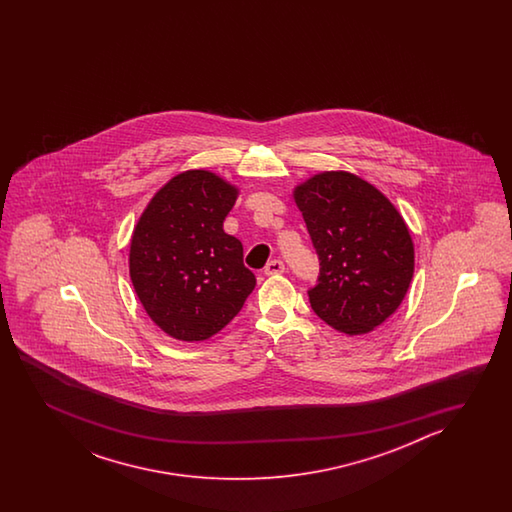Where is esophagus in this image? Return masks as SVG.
Segmentation results:
<instances>
[{
    "mask_svg": "<svg viewBox=\"0 0 512 512\" xmlns=\"http://www.w3.org/2000/svg\"><path fill=\"white\" fill-rule=\"evenodd\" d=\"M285 271V265H283V261L280 260H272L265 265V269L263 272L267 274V276H272V274H282Z\"/></svg>",
    "mask_w": 512,
    "mask_h": 512,
    "instance_id": "obj_1",
    "label": "esophagus"
}]
</instances>
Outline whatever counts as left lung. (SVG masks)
Masks as SVG:
<instances>
[{
	"mask_svg": "<svg viewBox=\"0 0 512 512\" xmlns=\"http://www.w3.org/2000/svg\"><path fill=\"white\" fill-rule=\"evenodd\" d=\"M320 274L309 302L326 324L364 335L392 316L414 276V243L403 216L375 186L324 172L294 188Z\"/></svg>",
	"mask_w": 512,
	"mask_h": 512,
	"instance_id": "1",
	"label": "left lung"
}]
</instances>
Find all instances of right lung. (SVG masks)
Wrapping results in <instances>:
<instances>
[{"label": "right lung", "instance_id": "obj_1", "mask_svg": "<svg viewBox=\"0 0 512 512\" xmlns=\"http://www.w3.org/2000/svg\"><path fill=\"white\" fill-rule=\"evenodd\" d=\"M238 188L207 170L175 175L133 230L130 276L142 307L170 337L207 340L238 315L256 278L223 230Z\"/></svg>", "mask_w": 512, "mask_h": 512}]
</instances>
